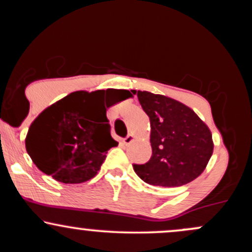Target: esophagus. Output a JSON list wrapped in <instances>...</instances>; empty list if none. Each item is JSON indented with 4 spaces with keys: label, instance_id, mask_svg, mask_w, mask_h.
Segmentation results:
<instances>
[{
    "label": "esophagus",
    "instance_id": "1",
    "mask_svg": "<svg viewBox=\"0 0 252 252\" xmlns=\"http://www.w3.org/2000/svg\"><path fill=\"white\" fill-rule=\"evenodd\" d=\"M132 140H134V135L129 134L128 136H126V137L123 138V143L126 144V146H128V144H130V143L132 142Z\"/></svg>",
    "mask_w": 252,
    "mask_h": 252
}]
</instances>
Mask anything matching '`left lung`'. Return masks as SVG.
Here are the masks:
<instances>
[{
  "instance_id": "8db88e82",
  "label": "left lung",
  "mask_w": 252,
  "mask_h": 252,
  "mask_svg": "<svg viewBox=\"0 0 252 252\" xmlns=\"http://www.w3.org/2000/svg\"><path fill=\"white\" fill-rule=\"evenodd\" d=\"M137 98L150 120L153 154L148 162L132 164L136 174L162 187H179L198 178L213 153L209 126L172 98L147 91H137Z\"/></svg>"
}]
</instances>
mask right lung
<instances>
[{
  "instance_id": "obj_1",
  "label": "right lung",
  "mask_w": 252,
  "mask_h": 252,
  "mask_svg": "<svg viewBox=\"0 0 252 252\" xmlns=\"http://www.w3.org/2000/svg\"><path fill=\"white\" fill-rule=\"evenodd\" d=\"M130 96L128 90L114 94L104 90L77 91L52 104L34 120L26 137L33 162L63 184L94 178L106 152L118 144L110 134L106 109Z\"/></svg>"
}]
</instances>
